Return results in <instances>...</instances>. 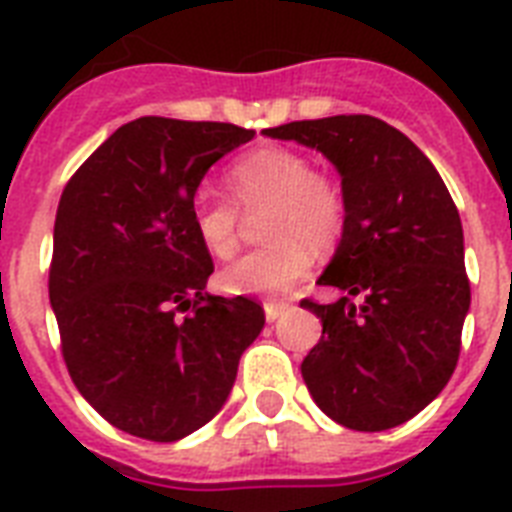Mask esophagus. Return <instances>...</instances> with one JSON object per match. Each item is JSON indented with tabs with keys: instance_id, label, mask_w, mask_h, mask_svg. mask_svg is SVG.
Returning <instances> with one entry per match:
<instances>
[{
	"instance_id": "obj_1",
	"label": "esophagus",
	"mask_w": 512,
	"mask_h": 512,
	"mask_svg": "<svg viewBox=\"0 0 512 512\" xmlns=\"http://www.w3.org/2000/svg\"><path fill=\"white\" fill-rule=\"evenodd\" d=\"M263 308H265V319L276 321L281 316V313H287L289 308H292V305H289V303H273V300H268V303H265Z\"/></svg>"
}]
</instances>
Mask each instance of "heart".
Instances as JSON below:
<instances>
[{
    "label": "heart",
    "instance_id": "1",
    "mask_svg": "<svg viewBox=\"0 0 512 512\" xmlns=\"http://www.w3.org/2000/svg\"><path fill=\"white\" fill-rule=\"evenodd\" d=\"M228 188L241 209L268 204V244L225 265L217 281L228 295H287L313 265V247L329 249L345 231V201L305 156L287 148H260L228 170ZM193 228L209 255L231 257L239 244V209L201 191L191 204Z\"/></svg>",
    "mask_w": 512,
    "mask_h": 512
}]
</instances>
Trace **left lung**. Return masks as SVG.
Wrapping results in <instances>:
<instances>
[{"mask_svg":"<svg viewBox=\"0 0 512 512\" xmlns=\"http://www.w3.org/2000/svg\"><path fill=\"white\" fill-rule=\"evenodd\" d=\"M335 164L345 231L319 284L332 305L303 300L321 340L303 358L319 409L350 430L396 428L444 390L470 308L460 212L430 159L404 132L366 114L263 130ZM365 297L361 306L349 297Z\"/></svg>","mask_w":512,"mask_h":512,"instance_id":"left-lung-1","label":"left lung"}]
</instances>
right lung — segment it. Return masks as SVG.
<instances>
[{"label":"right lung","mask_w":512,"mask_h":512,"mask_svg":"<svg viewBox=\"0 0 512 512\" xmlns=\"http://www.w3.org/2000/svg\"><path fill=\"white\" fill-rule=\"evenodd\" d=\"M252 138L140 116L63 188L50 265L63 358L92 409L130 436L170 444L207 425L263 332L255 300L204 292L215 268L191 215L209 167Z\"/></svg>","instance_id":"1"}]
</instances>
